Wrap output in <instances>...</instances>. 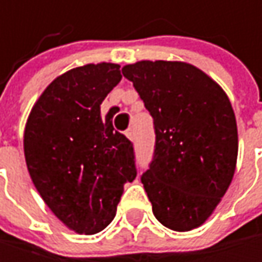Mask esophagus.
<instances>
[{"label":"esophagus","mask_w":262,"mask_h":262,"mask_svg":"<svg viewBox=\"0 0 262 262\" xmlns=\"http://www.w3.org/2000/svg\"><path fill=\"white\" fill-rule=\"evenodd\" d=\"M125 136H126L129 140H134V129H133V128L126 129V131H125Z\"/></svg>","instance_id":"34e87169"}]
</instances>
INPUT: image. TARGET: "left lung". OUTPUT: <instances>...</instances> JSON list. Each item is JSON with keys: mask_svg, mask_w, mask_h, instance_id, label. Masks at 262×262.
<instances>
[{"mask_svg": "<svg viewBox=\"0 0 262 262\" xmlns=\"http://www.w3.org/2000/svg\"><path fill=\"white\" fill-rule=\"evenodd\" d=\"M154 119L156 149L142 184L156 219L174 232L201 227L232 184L236 117L225 91L185 61L122 68Z\"/></svg>", "mask_w": 262, "mask_h": 262, "instance_id": "8db88e82", "label": "left lung"}]
</instances>
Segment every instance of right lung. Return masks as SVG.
<instances>
[{"label":"right lung","instance_id":"1","mask_svg":"<svg viewBox=\"0 0 262 262\" xmlns=\"http://www.w3.org/2000/svg\"><path fill=\"white\" fill-rule=\"evenodd\" d=\"M122 80L120 64L89 63L58 75L24 126L27 171L49 210L78 235H95L116 216L136 179L133 143L100 105Z\"/></svg>","mask_w":262,"mask_h":262}]
</instances>
